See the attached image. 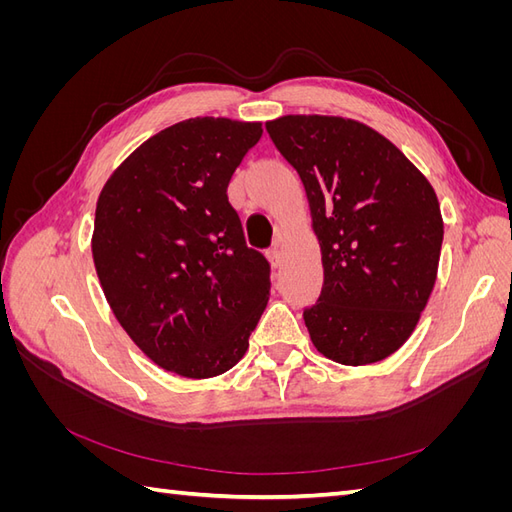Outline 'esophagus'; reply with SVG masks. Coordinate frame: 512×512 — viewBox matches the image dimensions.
Here are the masks:
<instances>
[{"label": "esophagus", "mask_w": 512, "mask_h": 512, "mask_svg": "<svg viewBox=\"0 0 512 512\" xmlns=\"http://www.w3.org/2000/svg\"><path fill=\"white\" fill-rule=\"evenodd\" d=\"M267 258L271 260L273 267H280L282 265V250H280V247H271V250L267 252Z\"/></svg>", "instance_id": "obj_1"}]
</instances>
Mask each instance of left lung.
<instances>
[{
  "mask_svg": "<svg viewBox=\"0 0 512 512\" xmlns=\"http://www.w3.org/2000/svg\"><path fill=\"white\" fill-rule=\"evenodd\" d=\"M297 168L320 241L324 284L303 309L318 352L342 365L391 356L436 284L444 224L431 183L359 121L288 115L267 123Z\"/></svg>",
  "mask_w": 512,
  "mask_h": 512,
  "instance_id": "1",
  "label": "left lung"
}]
</instances>
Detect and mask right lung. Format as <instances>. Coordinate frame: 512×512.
<instances>
[{
  "label": "right lung",
  "instance_id": "right-lung-1",
  "mask_svg": "<svg viewBox=\"0 0 512 512\" xmlns=\"http://www.w3.org/2000/svg\"><path fill=\"white\" fill-rule=\"evenodd\" d=\"M260 136V123L179 121L98 198L91 252L104 297L132 342L183 378L235 367L269 301V260L247 247L226 194Z\"/></svg>",
  "mask_w": 512,
  "mask_h": 512
}]
</instances>
